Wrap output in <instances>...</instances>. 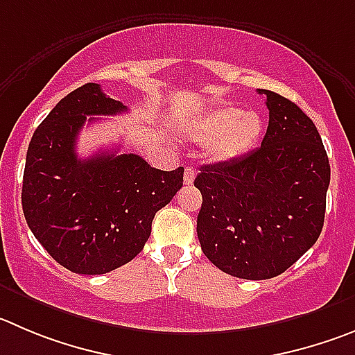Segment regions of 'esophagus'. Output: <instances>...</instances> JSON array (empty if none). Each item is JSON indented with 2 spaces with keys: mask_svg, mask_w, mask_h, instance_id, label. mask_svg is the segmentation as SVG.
Returning <instances> with one entry per match:
<instances>
[{
  "mask_svg": "<svg viewBox=\"0 0 355 355\" xmlns=\"http://www.w3.org/2000/svg\"><path fill=\"white\" fill-rule=\"evenodd\" d=\"M194 177H196V170H194V168H191V166L185 168V171H184L185 185H193L194 184Z\"/></svg>",
  "mask_w": 355,
  "mask_h": 355,
  "instance_id": "1",
  "label": "esophagus"
}]
</instances>
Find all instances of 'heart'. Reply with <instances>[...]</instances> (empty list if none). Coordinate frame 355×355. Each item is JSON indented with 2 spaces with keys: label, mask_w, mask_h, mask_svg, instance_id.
Listing matches in <instances>:
<instances>
[{
  "label": "heart",
  "mask_w": 355,
  "mask_h": 355,
  "mask_svg": "<svg viewBox=\"0 0 355 355\" xmlns=\"http://www.w3.org/2000/svg\"><path fill=\"white\" fill-rule=\"evenodd\" d=\"M264 132V119L257 112L223 105L198 117L187 129V138L208 144L207 154L215 162H227L257 147Z\"/></svg>",
  "instance_id": "b5f03b06"
}]
</instances>
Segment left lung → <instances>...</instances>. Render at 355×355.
I'll list each match as a JSON object with an SVG mask.
<instances>
[{"instance_id":"left-lung-1","label":"left lung","mask_w":355,"mask_h":355,"mask_svg":"<svg viewBox=\"0 0 355 355\" xmlns=\"http://www.w3.org/2000/svg\"><path fill=\"white\" fill-rule=\"evenodd\" d=\"M270 110L259 148L200 170L198 238L224 273L266 280L293 266L319 238L331 168L312 119L296 103L259 89Z\"/></svg>"}]
</instances>
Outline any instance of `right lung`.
<instances>
[{"mask_svg": "<svg viewBox=\"0 0 355 355\" xmlns=\"http://www.w3.org/2000/svg\"><path fill=\"white\" fill-rule=\"evenodd\" d=\"M125 110L98 84H85L52 108L29 144L22 178L26 223L73 273L103 275L135 259L150 236L155 211L184 182L182 166L162 171L137 154L78 157L75 145L85 122Z\"/></svg>", "mask_w": 355, "mask_h": 355, "instance_id": "right-lung-1", "label": "right lung"}]
</instances>
